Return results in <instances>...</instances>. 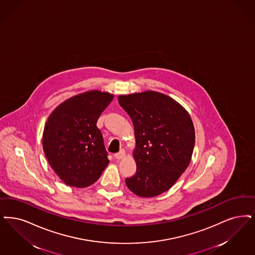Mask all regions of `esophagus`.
I'll list each match as a JSON object with an SVG mask.
<instances>
[{
	"mask_svg": "<svg viewBox=\"0 0 255 255\" xmlns=\"http://www.w3.org/2000/svg\"><path fill=\"white\" fill-rule=\"evenodd\" d=\"M115 157H116V159H123V157L125 156V151L122 149L119 153H115V155H114Z\"/></svg>",
	"mask_w": 255,
	"mask_h": 255,
	"instance_id": "34e87169",
	"label": "esophagus"
}]
</instances>
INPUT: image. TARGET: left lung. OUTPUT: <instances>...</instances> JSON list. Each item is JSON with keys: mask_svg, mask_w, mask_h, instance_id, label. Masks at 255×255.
I'll list each match as a JSON object with an SVG mask.
<instances>
[{"mask_svg": "<svg viewBox=\"0 0 255 255\" xmlns=\"http://www.w3.org/2000/svg\"><path fill=\"white\" fill-rule=\"evenodd\" d=\"M120 105L132 120L136 172L125 179L140 197L168 191L191 162L195 142L194 124L183 107L154 91L123 95Z\"/></svg>", "mask_w": 255, "mask_h": 255, "instance_id": "obj_1", "label": "left lung"}]
</instances>
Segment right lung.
Instances as JSON below:
<instances>
[{"instance_id":"1","label":"right lung","mask_w":255,"mask_h":255,"mask_svg":"<svg viewBox=\"0 0 255 255\" xmlns=\"http://www.w3.org/2000/svg\"><path fill=\"white\" fill-rule=\"evenodd\" d=\"M106 92H85L61 103L49 116L42 148L54 172L72 187L96 182L109 163L97 122L112 102Z\"/></svg>"}]
</instances>
